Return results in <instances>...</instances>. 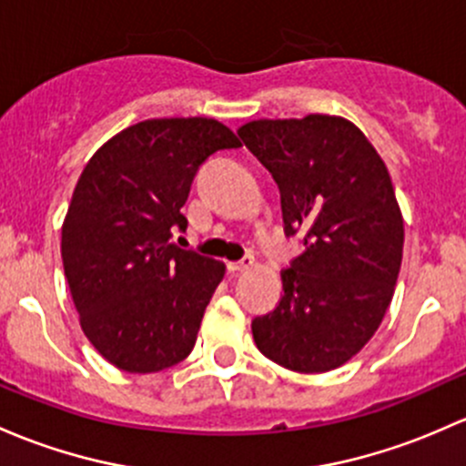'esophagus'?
<instances>
[{"label":"esophagus","mask_w":466,"mask_h":466,"mask_svg":"<svg viewBox=\"0 0 466 466\" xmlns=\"http://www.w3.org/2000/svg\"><path fill=\"white\" fill-rule=\"evenodd\" d=\"M254 266V257L252 254H246V257L241 258V261H232V263H228V268L232 272H246V270H249V268Z\"/></svg>","instance_id":"1"}]
</instances>
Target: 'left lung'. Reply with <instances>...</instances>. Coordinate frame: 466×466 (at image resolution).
I'll use <instances>...</instances> for the list:
<instances>
[{
  "mask_svg": "<svg viewBox=\"0 0 466 466\" xmlns=\"http://www.w3.org/2000/svg\"><path fill=\"white\" fill-rule=\"evenodd\" d=\"M243 143L277 180L288 237L303 254L283 270V297L252 321L257 349L283 369L326 373L375 335L401 266V220L389 169L344 117L254 120Z\"/></svg>",
  "mask_w": 466,
  "mask_h": 466,
  "instance_id": "obj_1",
  "label": "left lung"
}]
</instances>
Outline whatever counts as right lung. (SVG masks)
Segmentation results:
<instances>
[{"label":"right lung","mask_w":466,"mask_h":466,"mask_svg":"<svg viewBox=\"0 0 466 466\" xmlns=\"http://www.w3.org/2000/svg\"><path fill=\"white\" fill-rule=\"evenodd\" d=\"M241 140L209 117H156L93 154L62 225V263L86 339L127 373H158L196 344L225 274L174 243L200 165Z\"/></svg>","instance_id":"right-lung-1"}]
</instances>
